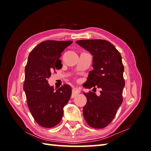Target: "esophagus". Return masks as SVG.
Returning <instances> with one entry per match:
<instances>
[{
  "label": "esophagus",
  "mask_w": 151,
  "mask_h": 151,
  "mask_svg": "<svg viewBox=\"0 0 151 151\" xmlns=\"http://www.w3.org/2000/svg\"><path fill=\"white\" fill-rule=\"evenodd\" d=\"M80 92H81V89H80L79 88H73V92H72L71 97L74 98L76 95H77L78 93H79Z\"/></svg>",
  "instance_id": "1"
}]
</instances>
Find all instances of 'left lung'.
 <instances>
[{"label": "left lung", "mask_w": 151, "mask_h": 151, "mask_svg": "<svg viewBox=\"0 0 151 151\" xmlns=\"http://www.w3.org/2000/svg\"><path fill=\"white\" fill-rule=\"evenodd\" d=\"M76 43L93 56V68L83 87L101 88L97 96L89 91L84 93L87 102L83 108L86 121L94 129H103L113 121L123 102L125 85L124 66L119 52L106 40H78Z\"/></svg>", "instance_id": "obj_1"}]
</instances>
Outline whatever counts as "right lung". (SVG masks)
<instances>
[{"instance_id":"right-lung-1","label":"right lung","mask_w":151,"mask_h":151,"mask_svg":"<svg viewBox=\"0 0 151 151\" xmlns=\"http://www.w3.org/2000/svg\"><path fill=\"white\" fill-rule=\"evenodd\" d=\"M72 41L47 40L38 44L29 54L25 67L24 91L28 107L36 123L44 128L56 126L63 114V107L71 96L67 84L54 91L48 84L52 70L62 68L59 59Z\"/></svg>"}]
</instances>
